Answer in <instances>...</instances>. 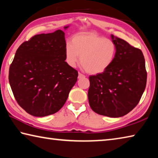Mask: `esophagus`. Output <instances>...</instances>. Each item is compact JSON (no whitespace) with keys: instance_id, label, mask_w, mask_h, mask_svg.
Wrapping results in <instances>:
<instances>
[{"instance_id":"1","label":"esophagus","mask_w":158,"mask_h":158,"mask_svg":"<svg viewBox=\"0 0 158 158\" xmlns=\"http://www.w3.org/2000/svg\"><path fill=\"white\" fill-rule=\"evenodd\" d=\"M85 76V75H84V74H82L81 73H79V77H78V78L79 79H81V78H84Z\"/></svg>"}]
</instances>
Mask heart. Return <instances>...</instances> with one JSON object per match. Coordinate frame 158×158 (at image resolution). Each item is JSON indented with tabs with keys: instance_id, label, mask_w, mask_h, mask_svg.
I'll list each match as a JSON object with an SVG mask.
<instances>
[{
	"instance_id": "b5f03b06",
	"label": "heart",
	"mask_w": 158,
	"mask_h": 158,
	"mask_svg": "<svg viewBox=\"0 0 158 158\" xmlns=\"http://www.w3.org/2000/svg\"><path fill=\"white\" fill-rule=\"evenodd\" d=\"M116 52L113 40L93 32L76 35L65 47V61L69 67H75L80 58L82 68L93 74L106 71L113 63Z\"/></svg>"
}]
</instances>
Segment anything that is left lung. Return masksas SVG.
Masks as SVG:
<instances>
[{
  "label": "left lung",
  "instance_id": "left-lung-1",
  "mask_svg": "<svg viewBox=\"0 0 158 158\" xmlns=\"http://www.w3.org/2000/svg\"><path fill=\"white\" fill-rule=\"evenodd\" d=\"M111 37L117 46L116 58L104 73L89 77L88 98L95 113L118 118L137 105L145 90L147 73L140 49L113 35Z\"/></svg>",
  "mask_w": 158,
  "mask_h": 158
}]
</instances>
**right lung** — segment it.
I'll return each instance as SVG.
<instances>
[{
	"mask_svg": "<svg viewBox=\"0 0 158 158\" xmlns=\"http://www.w3.org/2000/svg\"><path fill=\"white\" fill-rule=\"evenodd\" d=\"M65 33L57 30L36 35L16 52L10 85L19 105L32 116L44 117L59 111L76 84L78 72L65 62Z\"/></svg>",
	"mask_w": 158,
	"mask_h": 158,
	"instance_id": "right-lung-1",
	"label": "right lung"
}]
</instances>
